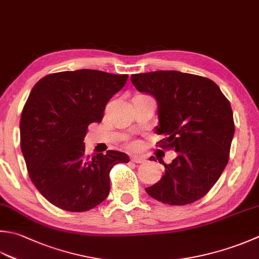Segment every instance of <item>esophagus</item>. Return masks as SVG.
<instances>
[{
  "mask_svg": "<svg viewBox=\"0 0 259 259\" xmlns=\"http://www.w3.org/2000/svg\"><path fill=\"white\" fill-rule=\"evenodd\" d=\"M130 160L133 161V163H137V164H141V163H145V161H146L144 157H141V156H133L130 158Z\"/></svg>",
  "mask_w": 259,
  "mask_h": 259,
  "instance_id": "obj_1",
  "label": "esophagus"
}]
</instances>
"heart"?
<instances>
[{"instance_id": "1", "label": "heart", "mask_w": 259, "mask_h": 259, "mask_svg": "<svg viewBox=\"0 0 259 259\" xmlns=\"http://www.w3.org/2000/svg\"><path fill=\"white\" fill-rule=\"evenodd\" d=\"M130 146H131V148H137V147L139 146V144H137V143H133V144H131Z\"/></svg>"}]
</instances>
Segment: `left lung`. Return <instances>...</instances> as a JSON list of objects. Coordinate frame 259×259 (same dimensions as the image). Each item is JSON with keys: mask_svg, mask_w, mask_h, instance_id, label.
Instances as JSON below:
<instances>
[{"mask_svg": "<svg viewBox=\"0 0 259 259\" xmlns=\"http://www.w3.org/2000/svg\"><path fill=\"white\" fill-rule=\"evenodd\" d=\"M131 82L157 101L156 134L164 137L157 146L177 154L170 164H164L160 181L146 192L169 205L200 200L217 183L229 160L235 134L230 102L213 80L177 70L134 74Z\"/></svg>", "mask_w": 259, "mask_h": 259, "instance_id": "1", "label": "left lung"}]
</instances>
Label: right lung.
I'll return each instance as SVG.
<instances>
[{
  "label": "right lung",
  "mask_w": 259,
  "mask_h": 259,
  "mask_svg": "<svg viewBox=\"0 0 259 259\" xmlns=\"http://www.w3.org/2000/svg\"><path fill=\"white\" fill-rule=\"evenodd\" d=\"M128 75L78 69L45 76L33 86L20 120V145L30 180L46 200L70 212L93 209L108 197L110 170L129 157L116 150L90 156L84 138L101 122L106 103Z\"/></svg>",
  "instance_id": "obj_1"
}]
</instances>
